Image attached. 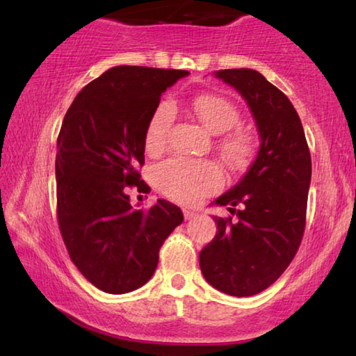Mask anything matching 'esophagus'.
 <instances>
[{"instance_id":"esophagus-1","label":"esophagus","mask_w":356,"mask_h":356,"mask_svg":"<svg viewBox=\"0 0 356 356\" xmlns=\"http://www.w3.org/2000/svg\"><path fill=\"white\" fill-rule=\"evenodd\" d=\"M183 216H184V220H191V218L196 217V212H194V211H189V209H184V211H183Z\"/></svg>"}]
</instances>
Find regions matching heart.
Masks as SVG:
<instances>
[{"label": "heart", "instance_id": "obj_1", "mask_svg": "<svg viewBox=\"0 0 356 356\" xmlns=\"http://www.w3.org/2000/svg\"><path fill=\"white\" fill-rule=\"evenodd\" d=\"M191 106L201 123L212 133H225L240 120V111L235 104L222 95H199L193 100ZM173 118L172 102H160L145 128V149L149 152H159L165 147ZM218 147L228 162L241 167L252 154V138L245 129H235L223 136ZM154 181L168 197L191 206L216 193L222 186L223 177L216 163L175 157L155 167Z\"/></svg>", "mask_w": 356, "mask_h": 356}]
</instances>
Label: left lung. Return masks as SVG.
<instances>
[{
  "instance_id": "1",
  "label": "left lung",
  "mask_w": 356,
  "mask_h": 356,
  "mask_svg": "<svg viewBox=\"0 0 356 356\" xmlns=\"http://www.w3.org/2000/svg\"><path fill=\"white\" fill-rule=\"evenodd\" d=\"M216 76L248 102L261 147L245 177L216 201L232 216L216 217L217 235L199 254V266L213 289L251 296L284 274L303 240L311 154L289 97L264 76L246 67Z\"/></svg>"
}]
</instances>
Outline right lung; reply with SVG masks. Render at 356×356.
<instances>
[{
	"mask_svg": "<svg viewBox=\"0 0 356 356\" xmlns=\"http://www.w3.org/2000/svg\"><path fill=\"white\" fill-rule=\"evenodd\" d=\"M188 71L116 66L76 95L56 140V216L71 261L106 293L143 286L159 251L183 222L181 209L159 199L134 209L128 188L140 179L145 128L160 95Z\"/></svg>",
	"mask_w": 356,
	"mask_h": 356,
	"instance_id": "add662e5",
	"label": "right lung"
}]
</instances>
